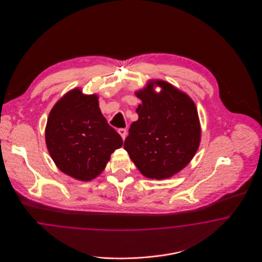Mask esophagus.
I'll use <instances>...</instances> for the list:
<instances>
[{"label":"esophagus","instance_id":"obj_1","mask_svg":"<svg viewBox=\"0 0 262 262\" xmlns=\"http://www.w3.org/2000/svg\"><path fill=\"white\" fill-rule=\"evenodd\" d=\"M118 133L120 134V136L122 137V138L125 140V137H126V129H125V128H119Z\"/></svg>","mask_w":262,"mask_h":262}]
</instances>
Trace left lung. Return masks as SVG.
I'll return each instance as SVG.
<instances>
[{
    "label": "left lung",
    "instance_id": "1",
    "mask_svg": "<svg viewBox=\"0 0 262 262\" xmlns=\"http://www.w3.org/2000/svg\"><path fill=\"white\" fill-rule=\"evenodd\" d=\"M155 86L162 88L156 93ZM138 120L128 129L124 148L139 172L164 180L183 170L195 155L201 137L199 113L191 98L164 80H151L136 92Z\"/></svg>",
    "mask_w": 262,
    "mask_h": 262
}]
</instances>
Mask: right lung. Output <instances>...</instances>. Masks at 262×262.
<instances>
[{"instance_id": "add662e5", "label": "right lung", "mask_w": 262, "mask_h": 262, "mask_svg": "<svg viewBox=\"0 0 262 262\" xmlns=\"http://www.w3.org/2000/svg\"><path fill=\"white\" fill-rule=\"evenodd\" d=\"M45 139L57 167L83 182L99 176L113 152L123 145L100 111L98 96L82 94L79 88L69 91L52 108Z\"/></svg>"}]
</instances>
